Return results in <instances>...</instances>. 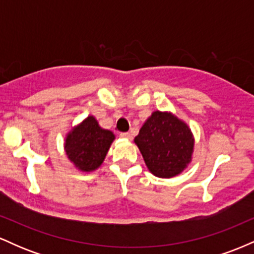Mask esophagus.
<instances>
[{
  "mask_svg": "<svg viewBox=\"0 0 254 254\" xmlns=\"http://www.w3.org/2000/svg\"><path fill=\"white\" fill-rule=\"evenodd\" d=\"M121 137H123V138H127V139L132 138V136H131L130 132H122L121 133Z\"/></svg>",
  "mask_w": 254,
  "mask_h": 254,
  "instance_id": "34e87169",
  "label": "esophagus"
}]
</instances>
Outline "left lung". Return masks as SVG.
I'll return each mask as SVG.
<instances>
[{
  "instance_id": "obj_1",
  "label": "left lung",
  "mask_w": 254,
  "mask_h": 254,
  "mask_svg": "<svg viewBox=\"0 0 254 254\" xmlns=\"http://www.w3.org/2000/svg\"><path fill=\"white\" fill-rule=\"evenodd\" d=\"M135 143L154 176L172 178L191 162L194 139L188 124L170 112L155 111L135 137Z\"/></svg>"
}]
</instances>
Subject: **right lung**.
<instances>
[{
    "mask_svg": "<svg viewBox=\"0 0 254 254\" xmlns=\"http://www.w3.org/2000/svg\"><path fill=\"white\" fill-rule=\"evenodd\" d=\"M113 139L112 131L100 127L97 119L89 116L66 135L64 149L75 167L90 172L103 164Z\"/></svg>",
    "mask_w": 254,
    "mask_h": 254,
    "instance_id": "right-lung-1",
    "label": "right lung"
}]
</instances>
